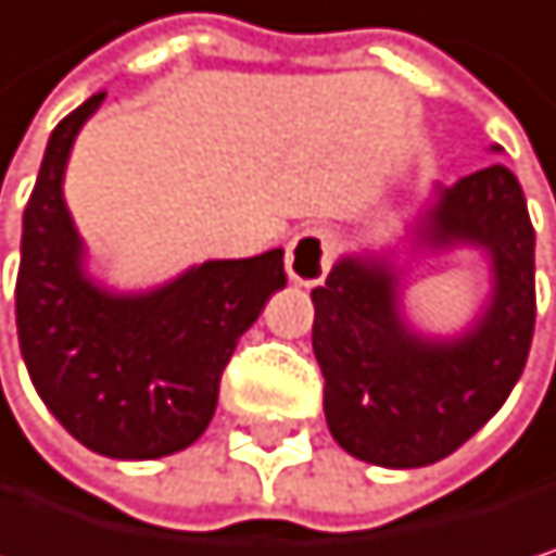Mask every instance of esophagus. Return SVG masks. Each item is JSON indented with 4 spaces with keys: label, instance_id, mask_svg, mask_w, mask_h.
I'll list each match as a JSON object with an SVG mask.
<instances>
[{
    "label": "esophagus",
    "instance_id": "34e87169",
    "mask_svg": "<svg viewBox=\"0 0 556 556\" xmlns=\"http://www.w3.org/2000/svg\"><path fill=\"white\" fill-rule=\"evenodd\" d=\"M330 263H333V240H330V232L319 226L296 232L293 243L287 247V273L300 287L324 283L330 273Z\"/></svg>",
    "mask_w": 556,
    "mask_h": 556
}]
</instances>
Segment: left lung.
<instances>
[{"label": "left lung", "mask_w": 556, "mask_h": 556, "mask_svg": "<svg viewBox=\"0 0 556 556\" xmlns=\"http://www.w3.org/2000/svg\"><path fill=\"white\" fill-rule=\"evenodd\" d=\"M410 243L417 253L473 247L486 256L490 296L467 330L430 337L407 324L393 253H346L309 293L327 427L350 457L393 470L451 457L504 407L538 316L533 226L507 166L437 182Z\"/></svg>", "instance_id": "8db88e82"}]
</instances>
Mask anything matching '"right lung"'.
Instances as JSON below:
<instances>
[{
  "label": "right lung",
  "mask_w": 556,
  "mask_h": 556,
  "mask_svg": "<svg viewBox=\"0 0 556 556\" xmlns=\"http://www.w3.org/2000/svg\"><path fill=\"white\" fill-rule=\"evenodd\" d=\"M102 99L96 92L52 129L23 213L18 350L49 414L83 446L113 460H156L186 451L210 427L237 340L287 287L283 250L206 260L136 293L89 276L62 179Z\"/></svg>",
  "instance_id": "right-lung-1"
}]
</instances>
